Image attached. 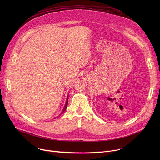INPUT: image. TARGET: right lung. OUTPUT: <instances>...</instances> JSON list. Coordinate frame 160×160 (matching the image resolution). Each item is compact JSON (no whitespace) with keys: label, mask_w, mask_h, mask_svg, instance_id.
<instances>
[{"label":"right lung","mask_w":160,"mask_h":160,"mask_svg":"<svg viewBox=\"0 0 160 160\" xmlns=\"http://www.w3.org/2000/svg\"><path fill=\"white\" fill-rule=\"evenodd\" d=\"M68 97L69 96H67V101H66V103H65V107H64V108H63V109H62V113H61V114L64 112V111H65V109H67V105H68ZM55 119V118H54Z\"/></svg>","instance_id":"obj_1"}]
</instances>
